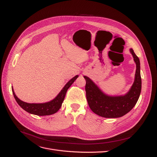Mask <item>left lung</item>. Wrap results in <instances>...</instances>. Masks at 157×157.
Returning <instances> with one entry per match:
<instances>
[{
	"label": "left lung",
	"mask_w": 157,
	"mask_h": 157,
	"mask_svg": "<svg viewBox=\"0 0 157 157\" xmlns=\"http://www.w3.org/2000/svg\"><path fill=\"white\" fill-rule=\"evenodd\" d=\"M136 64L134 84L124 96H109L104 94L92 80L86 76L85 90L88 105L96 115L105 118H118L130 111L138 100L141 90L140 59L133 49L130 50Z\"/></svg>",
	"instance_id": "8db88e82"
}]
</instances>
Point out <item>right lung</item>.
Instances as JSON below:
<instances>
[{
  "mask_svg": "<svg viewBox=\"0 0 157 157\" xmlns=\"http://www.w3.org/2000/svg\"><path fill=\"white\" fill-rule=\"evenodd\" d=\"M78 75H76L73 78H71L69 81L65 85V86L61 90V92L59 93L58 96H57L53 100H52L49 102H46L44 103H28L24 102L20 100V99L16 96L13 88H12L13 95L14 96V98L16 99V101L18 103V105L23 109H24L25 111L38 116L50 115L59 111V109L61 107V104H62L64 100L65 94L67 91L68 88L71 86V84L75 82V80L78 78Z\"/></svg>",
  "mask_w": 157,
  "mask_h": 157,
  "instance_id": "obj_1",
  "label": "right lung"
}]
</instances>
